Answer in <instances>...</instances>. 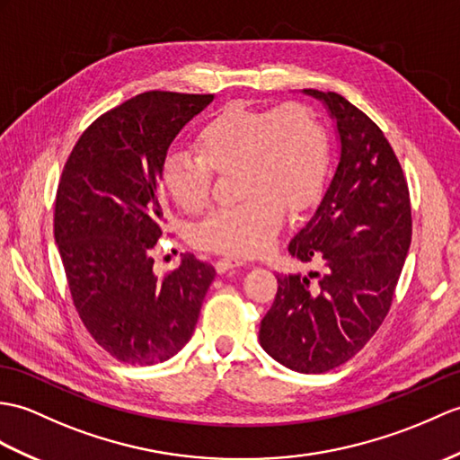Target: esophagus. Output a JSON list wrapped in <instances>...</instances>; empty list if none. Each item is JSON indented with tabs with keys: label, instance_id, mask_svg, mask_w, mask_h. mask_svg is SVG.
Masks as SVG:
<instances>
[{
	"label": "esophagus",
	"instance_id": "obj_1",
	"mask_svg": "<svg viewBox=\"0 0 460 460\" xmlns=\"http://www.w3.org/2000/svg\"><path fill=\"white\" fill-rule=\"evenodd\" d=\"M244 262L241 259H237V256H221V259L216 262V270L219 274L227 272V270H233V269H239V266H243Z\"/></svg>",
	"mask_w": 460,
	"mask_h": 460
}]
</instances>
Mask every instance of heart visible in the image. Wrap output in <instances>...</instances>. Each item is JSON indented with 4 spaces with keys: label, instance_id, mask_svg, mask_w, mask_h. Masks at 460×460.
<instances>
[{
    "label": "heart",
    "instance_id": "b5f03b06",
    "mask_svg": "<svg viewBox=\"0 0 460 460\" xmlns=\"http://www.w3.org/2000/svg\"><path fill=\"white\" fill-rule=\"evenodd\" d=\"M198 155L174 151L164 158V188L186 213L204 209L211 169L239 168L241 204L219 208L194 229L201 249L256 256L272 247L284 208H305L323 181L327 141L323 127L300 103L274 110L229 105L199 131Z\"/></svg>",
    "mask_w": 460,
    "mask_h": 460
}]
</instances>
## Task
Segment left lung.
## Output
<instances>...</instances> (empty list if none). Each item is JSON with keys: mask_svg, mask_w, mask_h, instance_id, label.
<instances>
[{"mask_svg": "<svg viewBox=\"0 0 460 460\" xmlns=\"http://www.w3.org/2000/svg\"><path fill=\"white\" fill-rule=\"evenodd\" d=\"M335 125L337 166L288 251L322 272L282 274L259 341L286 368L319 375L352 358L376 333L411 243L402 166L378 125L335 92L302 90ZM316 280L314 281L313 279Z\"/></svg>", "mask_w": 460, "mask_h": 460, "instance_id": "left-lung-1", "label": "left lung"}]
</instances>
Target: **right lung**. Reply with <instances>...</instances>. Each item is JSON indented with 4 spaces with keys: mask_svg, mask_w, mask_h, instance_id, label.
Here are the masks:
<instances>
[{
    "mask_svg": "<svg viewBox=\"0 0 460 460\" xmlns=\"http://www.w3.org/2000/svg\"><path fill=\"white\" fill-rule=\"evenodd\" d=\"M213 98L138 93L95 119L64 166L55 241L72 300L98 345L127 365L178 355L216 279V269L194 254L158 279L151 256L163 234L168 146Z\"/></svg>",
    "mask_w": 460,
    "mask_h": 460,
    "instance_id": "obj_1",
    "label": "right lung"
}]
</instances>
